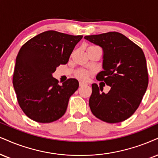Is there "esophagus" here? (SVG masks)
I'll return each instance as SVG.
<instances>
[{
    "mask_svg": "<svg viewBox=\"0 0 158 158\" xmlns=\"http://www.w3.org/2000/svg\"><path fill=\"white\" fill-rule=\"evenodd\" d=\"M79 85H80V86H83V85H86V83H84V82H80Z\"/></svg>",
    "mask_w": 158,
    "mask_h": 158,
    "instance_id": "esophagus-1",
    "label": "esophagus"
}]
</instances>
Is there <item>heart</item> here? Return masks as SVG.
Returning a JSON list of instances; mask_svg holds the SVG:
<instances>
[{
    "label": "heart",
    "mask_w": 158,
    "mask_h": 158,
    "mask_svg": "<svg viewBox=\"0 0 158 158\" xmlns=\"http://www.w3.org/2000/svg\"><path fill=\"white\" fill-rule=\"evenodd\" d=\"M77 77H79L81 80H86L89 77V74L85 70H80L77 73Z\"/></svg>",
    "instance_id": "heart-1"
}]
</instances>
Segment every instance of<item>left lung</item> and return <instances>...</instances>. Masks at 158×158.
I'll return each instance as SVG.
<instances>
[{"instance_id":"obj_1","label":"left lung","mask_w":158,"mask_h":158,"mask_svg":"<svg viewBox=\"0 0 158 158\" xmlns=\"http://www.w3.org/2000/svg\"><path fill=\"white\" fill-rule=\"evenodd\" d=\"M103 51L102 69L96 78L110 86L93 83L89 107L97 118L108 123L123 122L139 108L148 86L147 61L141 48L123 34L108 32L85 36Z\"/></svg>"}]
</instances>
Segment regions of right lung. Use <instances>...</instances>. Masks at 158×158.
Listing matches in <instances>:
<instances>
[{
	"label": "right lung",
	"mask_w": 158,
	"mask_h": 158,
	"mask_svg": "<svg viewBox=\"0 0 158 158\" xmlns=\"http://www.w3.org/2000/svg\"><path fill=\"white\" fill-rule=\"evenodd\" d=\"M83 36L48 31L20 48L16 58L13 85L18 103L31 119L50 123L65 114L69 97L78 89L75 78L58 85L52 73L66 64Z\"/></svg>",
	"instance_id": "add662e5"
}]
</instances>
